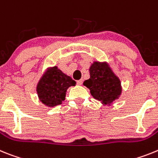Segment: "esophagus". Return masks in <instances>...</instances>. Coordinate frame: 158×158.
Segmentation results:
<instances>
[{"label": "esophagus", "instance_id": "1", "mask_svg": "<svg viewBox=\"0 0 158 158\" xmlns=\"http://www.w3.org/2000/svg\"><path fill=\"white\" fill-rule=\"evenodd\" d=\"M76 83H77V84H79V85H82L83 84V79H79V80H77L76 81Z\"/></svg>", "mask_w": 158, "mask_h": 158}]
</instances>
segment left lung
I'll use <instances>...</instances> for the list:
<instances>
[{
  "label": "left lung",
  "mask_w": 158,
  "mask_h": 158,
  "mask_svg": "<svg viewBox=\"0 0 158 158\" xmlns=\"http://www.w3.org/2000/svg\"><path fill=\"white\" fill-rule=\"evenodd\" d=\"M90 79L83 85L90 89L91 95L104 105H110L118 99L122 93L118 78L107 64L94 62L90 68Z\"/></svg>",
  "instance_id": "1"
}]
</instances>
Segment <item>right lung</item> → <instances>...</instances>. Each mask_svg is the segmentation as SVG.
Wrapping results in <instances>:
<instances>
[{"label": "right lung", "instance_id": "obj_1", "mask_svg": "<svg viewBox=\"0 0 158 158\" xmlns=\"http://www.w3.org/2000/svg\"><path fill=\"white\" fill-rule=\"evenodd\" d=\"M75 81L58 69L57 67L49 68L44 74L36 87L41 102L48 106L60 105L65 99L68 87L75 86Z\"/></svg>", "mask_w": 158, "mask_h": 158}]
</instances>
